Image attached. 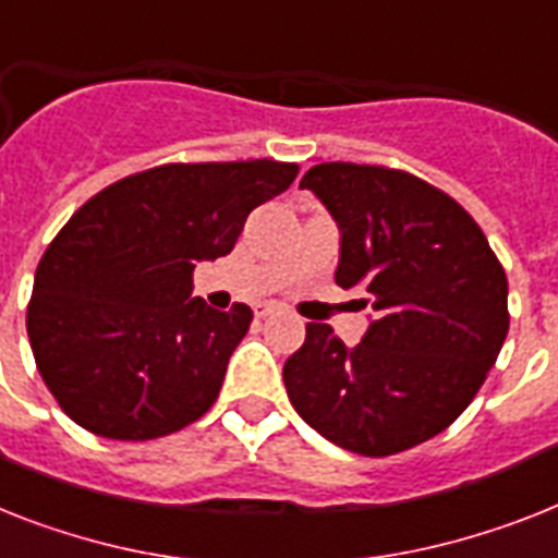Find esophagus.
<instances>
[{
  "instance_id": "1",
  "label": "esophagus",
  "mask_w": 558,
  "mask_h": 558,
  "mask_svg": "<svg viewBox=\"0 0 558 558\" xmlns=\"http://www.w3.org/2000/svg\"><path fill=\"white\" fill-rule=\"evenodd\" d=\"M280 310V303H275V301H260V303H255V315L257 318H269V315H275V312Z\"/></svg>"
}]
</instances>
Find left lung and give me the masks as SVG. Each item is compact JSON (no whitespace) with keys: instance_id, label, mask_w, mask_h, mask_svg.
Returning <instances> with one entry per match:
<instances>
[{"instance_id":"left-lung-1","label":"left lung","mask_w":558,"mask_h":558,"mask_svg":"<svg viewBox=\"0 0 558 558\" xmlns=\"http://www.w3.org/2000/svg\"><path fill=\"white\" fill-rule=\"evenodd\" d=\"M341 229L335 280L375 312L357 347L326 324L287 364L289 401L343 450L381 459L447 429L507 338V275L473 217L407 171L320 162L301 180Z\"/></svg>"}]
</instances>
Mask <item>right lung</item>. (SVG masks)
Wrapping results in <instances>:
<instances>
[{"label": "right lung", "mask_w": 558, "mask_h": 558, "mask_svg": "<svg viewBox=\"0 0 558 558\" xmlns=\"http://www.w3.org/2000/svg\"><path fill=\"white\" fill-rule=\"evenodd\" d=\"M294 162H169L122 177L59 229L36 266V369L94 436L148 441L217 401L252 324L192 298L201 260L229 255L252 208L287 192Z\"/></svg>", "instance_id": "1"}]
</instances>
